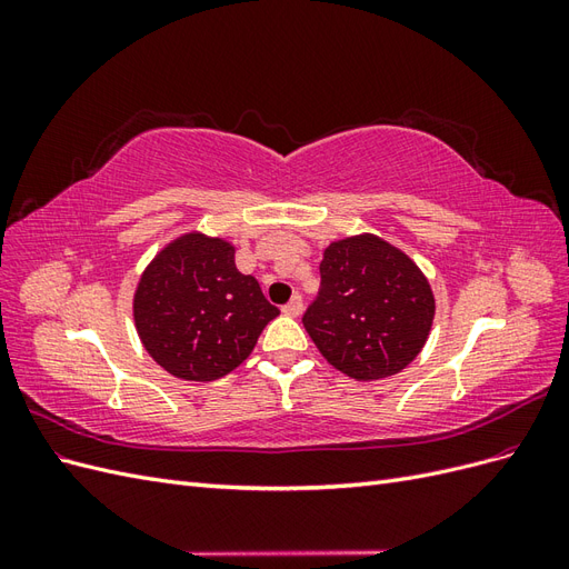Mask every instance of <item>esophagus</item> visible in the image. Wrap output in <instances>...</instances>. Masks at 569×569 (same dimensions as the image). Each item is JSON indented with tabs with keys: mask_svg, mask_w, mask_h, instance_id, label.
<instances>
[{
	"mask_svg": "<svg viewBox=\"0 0 569 569\" xmlns=\"http://www.w3.org/2000/svg\"><path fill=\"white\" fill-rule=\"evenodd\" d=\"M284 311V316H291V318H297V316H301V311H303V299H301V295H295L289 299V303L282 308Z\"/></svg>",
	"mask_w": 569,
	"mask_h": 569,
	"instance_id": "obj_1",
	"label": "esophagus"
}]
</instances>
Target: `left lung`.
<instances>
[{
	"instance_id": "1",
	"label": "left lung",
	"mask_w": 569,
	"mask_h": 569,
	"mask_svg": "<svg viewBox=\"0 0 569 569\" xmlns=\"http://www.w3.org/2000/svg\"><path fill=\"white\" fill-rule=\"evenodd\" d=\"M303 327L320 353L360 382L401 372L432 330L435 297L420 268L375 234L325 249Z\"/></svg>"
}]
</instances>
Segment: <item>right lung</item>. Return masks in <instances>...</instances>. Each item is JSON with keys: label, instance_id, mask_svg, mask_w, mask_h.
Masks as SVG:
<instances>
[{"label": "right lung", "instance_id": "obj_1", "mask_svg": "<svg viewBox=\"0 0 569 569\" xmlns=\"http://www.w3.org/2000/svg\"><path fill=\"white\" fill-rule=\"evenodd\" d=\"M132 308L149 356L192 382H213L244 363L263 327L280 316L256 278L237 270L234 247L199 232L153 258Z\"/></svg>", "mask_w": 569, "mask_h": 569}]
</instances>
